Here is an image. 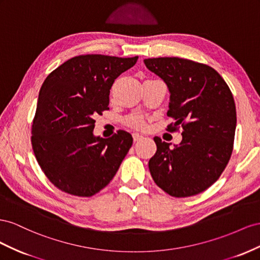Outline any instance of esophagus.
<instances>
[{
	"label": "esophagus",
	"mask_w": 260,
	"mask_h": 260,
	"mask_svg": "<svg viewBox=\"0 0 260 260\" xmlns=\"http://www.w3.org/2000/svg\"><path fill=\"white\" fill-rule=\"evenodd\" d=\"M142 138H143V135L138 134V133H134V134H133V139H134V142H138V140H140Z\"/></svg>",
	"instance_id": "1"
}]
</instances>
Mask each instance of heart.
Segmentation results:
<instances>
[{
    "label": "heart",
    "instance_id": "obj_1",
    "mask_svg": "<svg viewBox=\"0 0 260 260\" xmlns=\"http://www.w3.org/2000/svg\"><path fill=\"white\" fill-rule=\"evenodd\" d=\"M126 123H127L129 126H133L135 128H143L145 126V121L142 115L139 114H134L131 115L127 120H126Z\"/></svg>",
    "mask_w": 260,
    "mask_h": 260
}]
</instances>
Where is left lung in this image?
Returning <instances> with one entry per match:
<instances>
[{
    "instance_id": "obj_1",
    "label": "left lung",
    "mask_w": 260,
    "mask_h": 260,
    "mask_svg": "<svg viewBox=\"0 0 260 260\" xmlns=\"http://www.w3.org/2000/svg\"><path fill=\"white\" fill-rule=\"evenodd\" d=\"M147 69L165 80L170 91L168 116L182 126V142L170 148L153 138L157 151L149 160L154 183L173 197L199 194L216 182L233 151L236 109L231 90L210 66L187 58L144 60Z\"/></svg>"
}]
</instances>
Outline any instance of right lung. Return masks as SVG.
Here are the masks:
<instances>
[{"mask_svg": "<svg viewBox=\"0 0 260 260\" xmlns=\"http://www.w3.org/2000/svg\"><path fill=\"white\" fill-rule=\"evenodd\" d=\"M138 56L86 54L70 58L41 86L31 127L32 149L43 173L64 192L90 197L113 179L133 144L129 133L93 135L94 116L109 110L114 80Z\"/></svg>", "mask_w": 260, "mask_h": 260, "instance_id": "1", "label": "right lung"}]
</instances>
